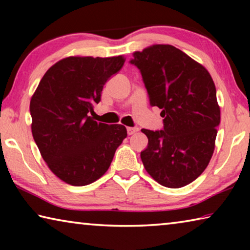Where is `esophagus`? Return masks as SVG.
<instances>
[{
	"mask_svg": "<svg viewBox=\"0 0 250 250\" xmlns=\"http://www.w3.org/2000/svg\"><path fill=\"white\" fill-rule=\"evenodd\" d=\"M138 130L139 129L137 128V126H134V128H132V126H129V128H126V132H128L129 135H131V134H133V133L137 132Z\"/></svg>",
	"mask_w": 250,
	"mask_h": 250,
	"instance_id": "34e87169",
	"label": "esophagus"
}]
</instances>
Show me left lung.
I'll list each match as a JSON object with an SVG mask.
<instances>
[{
	"instance_id": "8db88e82",
	"label": "left lung",
	"mask_w": 250,
	"mask_h": 250,
	"mask_svg": "<svg viewBox=\"0 0 250 250\" xmlns=\"http://www.w3.org/2000/svg\"><path fill=\"white\" fill-rule=\"evenodd\" d=\"M163 130L142 129L149 143L141 152L146 172L166 188H179L200 176L213 155L221 110L216 88L205 67L172 45L133 53Z\"/></svg>"
}]
</instances>
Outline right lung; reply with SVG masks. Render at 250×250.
I'll return each mask as SVG.
<instances>
[{"mask_svg": "<svg viewBox=\"0 0 250 250\" xmlns=\"http://www.w3.org/2000/svg\"><path fill=\"white\" fill-rule=\"evenodd\" d=\"M124 64L122 56L64 58L46 71L32 96L33 138L50 171L67 184L100 179L126 137L122 125L90 117L104 83Z\"/></svg>", "mask_w": 250, "mask_h": 250, "instance_id": "right-lung-1", "label": "right lung"}]
</instances>
